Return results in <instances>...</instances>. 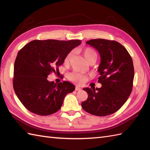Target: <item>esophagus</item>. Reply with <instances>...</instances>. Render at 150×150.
I'll return each instance as SVG.
<instances>
[{
    "mask_svg": "<svg viewBox=\"0 0 150 150\" xmlns=\"http://www.w3.org/2000/svg\"><path fill=\"white\" fill-rule=\"evenodd\" d=\"M75 90H76V91H80V90H81V88L80 87H79V86H76Z\"/></svg>",
    "mask_w": 150,
    "mask_h": 150,
    "instance_id": "esophagus-1",
    "label": "esophagus"
}]
</instances>
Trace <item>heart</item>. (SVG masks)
<instances>
[{
    "label": "heart",
    "mask_w": 150,
    "mask_h": 150,
    "mask_svg": "<svg viewBox=\"0 0 150 150\" xmlns=\"http://www.w3.org/2000/svg\"><path fill=\"white\" fill-rule=\"evenodd\" d=\"M81 52L83 55L84 59L88 62H95L97 59V53L91 47H85L81 50ZM73 57V52H69L66 55L64 60V63L66 66H68L70 63V61L72 59ZM68 78L69 80L73 82H75L77 84H82L86 81L87 77L86 76L82 74L77 71H73L69 73L68 75Z\"/></svg>",
    "instance_id": "1"
}]
</instances>
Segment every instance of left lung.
Returning a JSON list of instances; mask_svg holds the SVG:
<instances>
[{"label": "left lung", "mask_w": 150, "mask_h": 150, "mask_svg": "<svg viewBox=\"0 0 150 150\" xmlns=\"http://www.w3.org/2000/svg\"><path fill=\"white\" fill-rule=\"evenodd\" d=\"M86 44L96 49L100 56L98 71L100 88H85L88 97L81 106L86 112L103 117L115 113L132 93L134 68L131 56L117 41L97 39Z\"/></svg>", "instance_id": "1"}]
</instances>
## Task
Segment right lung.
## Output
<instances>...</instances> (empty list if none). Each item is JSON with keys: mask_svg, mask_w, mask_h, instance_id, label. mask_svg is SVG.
Instances as JSON below:
<instances>
[{"mask_svg": "<svg viewBox=\"0 0 150 150\" xmlns=\"http://www.w3.org/2000/svg\"><path fill=\"white\" fill-rule=\"evenodd\" d=\"M81 43L80 40H35L19 51L15 61L13 85L27 110L42 116L60 110L66 95L75 87L66 81L50 82L47 76L58 71L66 55Z\"/></svg>", "mask_w": 150, "mask_h": 150, "instance_id": "right-lung-1", "label": "right lung"}]
</instances>
